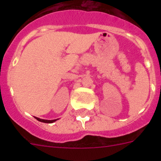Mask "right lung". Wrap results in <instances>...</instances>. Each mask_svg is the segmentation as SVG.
I'll return each mask as SVG.
<instances>
[{"mask_svg": "<svg viewBox=\"0 0 161 161\" xmlns=\"http://www.w3.org/2000/svg\"><path fill=\"white\" fill-rule=\"evenodd\" d=\"M35 118L37 119V120L39 121V122H42V123H54V122H55L56 120H58V119H53V120H47V119H39V118H37V117H35Z\"/></svg>", "mask_w": 161, "mask_h": 161, "instance_id": "1", "label": "right lung"}]
</instances>
